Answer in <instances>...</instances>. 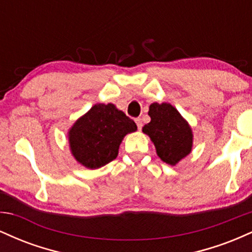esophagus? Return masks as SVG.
I'll return each instance as SVG.
<instances>
[{"label": "esophagus", "instance_id": "obj_1", "mask_svg": "<svg viewBox=\"0 0 252 252\" xmlns=\"http://www.w3.org/2000/svg\"><path fill=\"white\" fill-rule=\"evenodd\" d=\"M135 122H136V124H137V128H138V130H141L142 129V120H141V118H136L135 120Z\"/></svg>", "mask_w": 252, "mask_h": 252}]
</instances>
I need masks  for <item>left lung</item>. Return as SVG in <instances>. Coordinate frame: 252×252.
<instances>
[{
    "label": "left lung",
    "instance_id": "1",
    "mask_svg": "<svg viewBox=\"0 0 252 252\" xmlns=\"http://www.w3.org/2000/svg\"><path fill=\"white\" fill-rule=\"evenodd\" d=\"M150 122L142 128L163 162L175 166L192 152L193 131L180 112L169 103L150 104Z\"/></svg>",
    "mask_w": 252,
    "mask_h": 252
}]
</instances>
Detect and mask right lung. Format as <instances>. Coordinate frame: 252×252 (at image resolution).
Masks as SVG:
<instances>
[{
    "instance_id": "add662e5",
    "label": "right lung",
    "mask_w": 252,
    "mask_h": 252,
    "mask_svg": "<svg viewBox=\"0 0 252 252\" xmlns=\"http://www.w3.org/2000/svg\"><path fill=\"white\" fill-rule=\"evenodd\" d=\"M136 130L134 121L114 104H94L68 130L71 154L86 168H100L117 158L124 136Z\"/></svg>"
}]
</instances>
